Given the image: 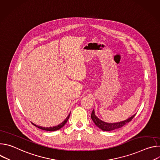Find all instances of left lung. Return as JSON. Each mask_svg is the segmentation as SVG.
<instances>
[{"label":"left lung","instance_id":"8db88e82","mask_svg":"<svg viewBox=\"0 0 160 160\" xmlns=\"http://www.w3.org/2000/svg\"><path fill=\"white\" fill-rule=\"evenodd\" d=\"M135 115H133V116H132L129 118L127 119L126 120H124V121H122V122H120L111 123L104 122L102 121L101 120H100L99 118H98L96 116L94 110L93 109L92 113H91V118H92V121L94 122L96 125L98 127H99V128H101L102 130H103V131H111V130H115V129L122 127L123 126L126 125L127 123L130 122L133 118Z\"/></svg>","mask_w":160,"mask_h":160}]
</instances>
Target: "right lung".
Listing matches in <instances>:
<instances>
[{
  "mask_svg": "<svg viewBox=\"0 0 160 160\" xmlns=\"http://www.w3.org/2000/svg\"><path fill=\"white\" fill-rule=\"evenodd\" d=\"M70 116V113L69 114V115H68V116L67 118L64 120V122H62V123H61L59 124L58 125L55 126V127H46V128H45V127H40V126L36 125L35 124H34V123H32V124H33V125H35V127H38V128L42 129V130H45V131H56V130H58L61 128L66 124V123L67 122L68 120L69 119Z\"/></svg>",
  "mask_w": 160,
  "mask_h": 160,
  "instance_id": "obj_1",
  "label": "right lung"
}]
</instances>
